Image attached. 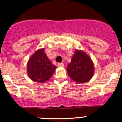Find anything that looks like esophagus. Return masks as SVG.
Listing matches in <instances>:
<instances>
[{
	"mask_svg": "<svg viewBox=\"0 0 122 122\" xmlns=\"http://www.w3.org/2000/svg\"><path fill=\"white\" fill-rule=\"evenodd\" d=\"M57 66L58 67H64V64L63 63H58L57 64Z\"/></svg>",
	"mask_w": 122,
	"mask_h": 122,
	"instance_id": "1",
	"label": "esophagus"
}]
</instances>
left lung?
<instances>
[{
	"label": "left lung",
	"instance_id": "1",
	"mask_svg": "<svg viewBox=\"0 0 122 122\" xmlns=\"http://www.w3.org/2000/svg\"><path fill=\"white\" fill-rule=\"evenodd\" d=\"M70 78L77 83L90 80L94 73V66L89 55L83 50H76L67 68Z\"/></svg>",
	"mask_w": 122,
	"mask_h": 122
}]
</instances>
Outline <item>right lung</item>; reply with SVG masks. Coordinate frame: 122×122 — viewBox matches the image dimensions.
I'll use <instances>...</instances> for the list:
<instances>
[{"instance_id": "obj_1", "label": "right lung", "mask_w": 122, "mask_h": 122, "mask_svg": "<svg viewBox=\"0 0 122 122\" xmlns=\"http://www.w3.org/2000/svg\"><path fill=\"white\" fill-rule=\"evenodd\" d=\"M56 68L44 52V48L35 51L27 62V74L30 79L36 83L47 81Z\"/></svg>"}]
</instances>
